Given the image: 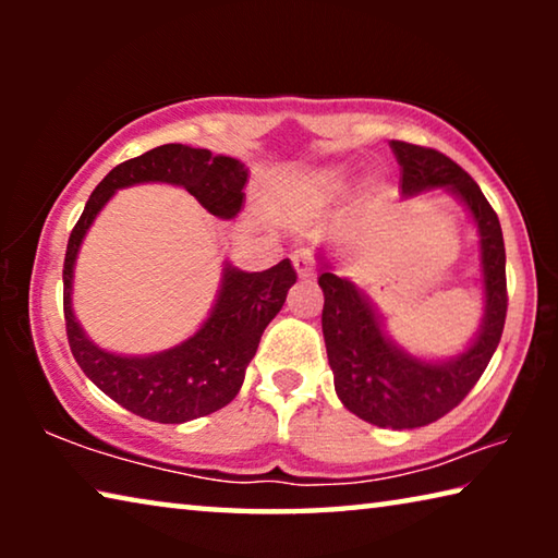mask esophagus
Masks as SVG:
<instances>
[{"mask_svg":"<svg viewBox=\"0 0 558 558\" xmlns=\"http://www.w3.org/2000/svg\"><path fill=\"white\" fill-rule=\"evenodd\" d=\"M292 266H295L300 280H313L317 276L315 260L310 258V253H295V256H292Z\"/></svg>","mask_w":558,"mask_h":558,"instance_id":"34e87169","label":"esophagus"}]
</instances>
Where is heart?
<instances>
[{"mask_svg": "<svg viewBox=\"0 0 558 558\" xmlns=\"http://www.w3.org/2000/svg\"><path fill=\"white\" fill-rule=\"evenodd\" d=\"M347 174L349 169L344 165H329L317 169L315 174L305 179V192L317 196V199H327V196L342 192V186L347 184Z\"/></svg>", "mask_w": 558, "mask_h": 558, "instance_id": "b5f03b06", "label": "heart"}]
</instances>
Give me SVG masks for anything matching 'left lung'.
Here are the masks:
<instances>
[{
	"label": "left lung",
	"instance_id": "obj_1",
	"mask_svg": "<svg viewBox=\"0 0 558 558\" xmlns=\"http://www.w3.org/2000/svg\"><path fill=\"white\" fill-rule=\"evenodd\" d=\"M389 145L401 167L403 199L442 189L465 206L477 229L483 276V323L470 344L448 359L415 356L386 332L374 300L319 258L323 335L339 401L372 426L403 430L442 418L483 376L505 329L507 278L502 229L475 179L436 149L399 140Z\"/></svg>",
	"mask_w": 558,
	"mask_h": 558
}]
</instances>
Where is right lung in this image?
I'll list each match as a JSON object with an SVG mask.
<instances>
[{
    "label": "right lung",
    "mask_w": 558,
    "mask_h": 558,
    "mask_svg": "<svg viewBox=\"0 0 558 558\" xmlns=\"http://www.w3.org/2000/svg\"><path fill=\"white\" fill-rule=\"evenodd\" d=\"M149 182L182 186L216 219L231 221L243 209L248 167L235 157L211 155L209 149L162 145L112 169L90 194L65 248V332L83 374L122 409L155 423H186L235 399L263 329L280 313L298 272L288 258L263 272L241 270L223 260L209 317L184 342L155 354H116L98 347L73 313L75 260L93 221L118 189Z\"/></svg>",
    "instance_id": "add662e5"
}]
</instances>
